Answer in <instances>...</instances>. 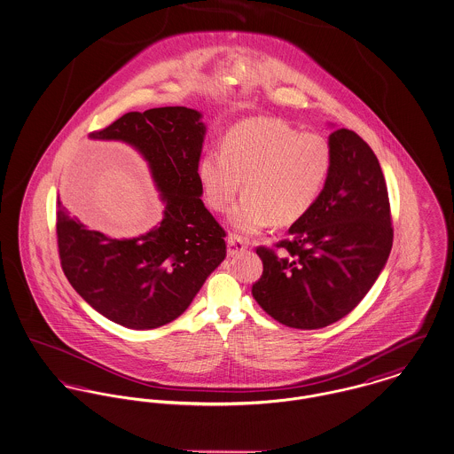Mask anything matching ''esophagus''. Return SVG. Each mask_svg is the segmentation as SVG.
Masks as SVG:
<instances>
[{
  "label": "esophagus",
  "mask_w": 454,
  "mask_h": 454,
  "mask_svg": "<svg viewBox=\"0 0 454 454\" xmlns=\"http://www.w3.org/2000/svg\"><path fill=\"white\" fill-rule=\"evenodd\" d=\"M246 249H247V242L244 241L239 236L231 234V236L227 238V253H229V256H234V254L242 253V251H246Z\"/></svg>",
  "instance_id": "34e87169"
}]
</instances>
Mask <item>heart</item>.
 <instances>
[{"mask_svg": "<svg viewBox=\"0 0 454 454\" xmlns=\"http://www.w3.org/2000/svg\"><path fill=\"white\" fill-rule=\"evenodd\" d=\"M333 168L331 141L301 132L287 121L254 119L236 125L223 152H208L200 161L207 203L225 212L241 191L246 196L231 213V227L241 238L270 223L293 225L313 210Z\"/></svg>", "mask_w": 454, "mask_h": 454, "instance_id": "obj_1", "label": "heart"}]
</instances>
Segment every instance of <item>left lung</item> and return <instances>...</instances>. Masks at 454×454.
Masks as SVG:
<instances>
[{
    "label": "left lung",
    "mask_w": 454,
    "mask_h": 454,
    "mask_svg": "<svg viewBox=\"0 0 454 454\" xmlns=\"http://www.w3.org/2000/svg\"><path fill=\"white\" fill-rule=\"evenodd\" d=\"M333 168L327 187L280 253L256 247L263 273L253 298L282 325L313 331L346 317L384 270L393 225L387 185L372 148L349 129L329 136Z\"/></svg>",
    "instance_id": "8db88e82"
}]
</instances>
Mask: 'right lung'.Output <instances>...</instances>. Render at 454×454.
<instances>
[{
    "mask_svg": "<svg viewBox=\"0 0 454 454\" xmlns=\"http://www.w3.org/2000/svg\"><path fill=\"white\" fill-rule=\"evenodd\" d=\"M198 110L129 112L91 139L121 141L146 161L163 218L129 239L88 229L57 203L61 269L79 296L121 327H161L187 309L223 262L225 231L201 201L198 174L207 125Z\"/></svg>",
    "mask_w": 454,
    "mask_h": 454,
    "instance_id": "add662e5",
    "label": "right lung"
}]
</instances>
